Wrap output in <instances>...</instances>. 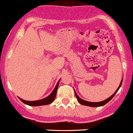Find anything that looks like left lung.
<instances>
[{"label": "left lung", "instance_id": "8db88e82", "mask_svg": "<svg viewBox=\"0 0 133 133\" xmlns=\"http://www.w3.org/2000/svg\"><path fill=\"white\" fill-rule=\"evenodd\" d=\"M123 78H122L121 81V83H120L119 84V87H118V89H117V90L115 91V93L113 94L112 95H111L109 98H107V99H105L104 101H101V102H96V103H93V102H89V101H84V100L82 99V98H80L79 97H78V95H77V92H75V96H76V97H77V101H78V103H80V104H83V105H85V106H89V107H102L103 106V105H104V104H106L107 103H109V101H110V100L112 99V98L114 97V96L115 95V94L117 93V91L118 90V89L121 88V87L122 85V83H123Z\"/></svg>", "mask_w": 133, "mask_h": 133}]
</instances>
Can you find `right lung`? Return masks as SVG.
Returning a JSON list of instances; mask_svg holds the SVG:
<instances>
[{
  "label": "right lung",
  "mask_w": 133,
  "mask_h": 133,
  "mask_svg": "<svg viewBox=\"0 0 133 133\" xmlns=\"http://www.w3.org/2000/svg\"><path fill=\"white\" fill-rule=\"evenodd\" d=\"M61 80V79H60ZM60 80L58 81V83H56V85L55 86V89L52 90V92L50 94V95L46 97V98H43V99L38 100V101H25V100H23L22 98H19V99L21 100V101L23 102L24 104H27V105H29V106H43V105H46V104H50L54 101V100L55 99V97H56V92H57V89L58 87V84H59Z\"/></svg>",
  "instance_id": "right-lung-1"
}]
</instances>
